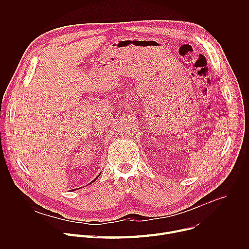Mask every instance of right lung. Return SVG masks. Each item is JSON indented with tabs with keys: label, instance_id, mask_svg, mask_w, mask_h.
Masks as SVG:
<instances>
[{
	"label": "right lung",
	"instance_id": "1",
	"mask_svg": "<svg viewBox=\"0 0 249 249\" xmlns=\"http://www.w3.org/2000/svg\"><path fill=\"white\" fill-rule=\"evenodd\" d=\"M99 175H100V173H99ZM99 175H97V177H98V176H99ZM97 177H95V179H93V180H92V181H91V182H90V183H92V182H94V181H95V180H96V179H97ZM90 183H89V184H90ZM79 189H80V188H79ZM74 190H76V189H74Z\"/></svg>",
	"mask_w": 249,
	"mask_h": 249
}]
</instances>
